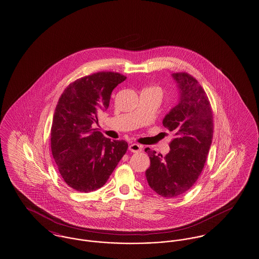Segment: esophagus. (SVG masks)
<instances>
[{"label": "esophagus", "instance_id": "1", "mask_svg": "<svg viewBox=\"0 0 259 259\" xmlns=\"http://www.w3.org/2000/svg\"><path fill=\"white\" fill-rule=\"evenodd\" d=\"M128 149L134 153H139L142 151V146L138 145V144H132V145H130Z\"/></svg>", "mask_w": 259, "mask_h": 259}]
</instances>
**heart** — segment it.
Listing matches in <instances>:
<instances>
[{"label": "heart", "instance_id": "obj_1", "mask_svg": "<svg viewBox=\"0 0 259 259\" xmlns=\"http://www.w3.org/2000/svg\"><path fill=\"white\" fill-rule=\"evenodd\" d=\"M150 89L155 90L156 92H158L161 95V90L159 89V88H150Z\"/></svg>", "mask_w": 259, "mask_h": 259}]
</instances>
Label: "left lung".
<instances>
[{"instance_id":"8db88e82","label":"left lung","mask_w":259,"mask_h":259,"mask_svg":"<svg viewBox=\"0 0 259 259\" xmlns=\"http://www.w3.org/2000/svg\"><path fill=\"white\" fill-rule=\"evenodd\" d=\"M179 102L164 116L163 125L174 133L169 152L156 154L147 148L150 159L146 171L148 185L166 199L189 190L203 169L213 139V113L206 93L187 73H175Z\"/></svg>"}]
</instances>
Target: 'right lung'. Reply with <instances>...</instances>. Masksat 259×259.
Segmentation results:
<instances>
[{"mask_svg":"<svg viewBox=\"0 0 259 259\" xmlns=\"http://www.w3.org/2000/svg\"><path fill=\"white\" fill-rule=\"evenodd\" d=\"M126 78L98 72L71 83L59 97L51 127L53 157L64 182L78 192L102 187L126 153V141H111L92 126Z\"/></svg>","mask_w":259,"mask_h":259,"instance_id":"add662e5","label":"right lung"}]
</instances>
